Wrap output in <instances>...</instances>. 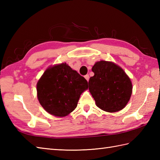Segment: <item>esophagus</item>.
<instances>
[{
	"mask_svg": "<svg viewBox=\"0 0 160 160\" xmlns=\"http://www.w3.org/2000/svg\"><path fill=\"white\" fill-rule=\"evenodd\" d=\"M84 78H85V79L87 80V82H88V81H89V75H86V76H84Z\"/></svg>",
	"mask_w": 160,
	"mask_h": 160,
	"instance_id": "obj_1",
	"label": "esophagus"
}]
</instances>
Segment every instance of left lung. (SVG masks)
<instances>
[{
    "label": "left lung",
    "mask_w": 160,
    "mask_h": 160,
    "mask_svg": "<svg viewBox=\"0 0 160 160\" xmlns=\"http://www.w3.org/2000/svg\"><path fill=\"white\" fill-rule=\"evenodd\" d=\"M94 76L89 81V89L98 107L114 113L126 107L132 93L130 78L120 67L101 60L92 67Z\"/></svg>",
    "instance_id": "obj_1"
}]
</instances>
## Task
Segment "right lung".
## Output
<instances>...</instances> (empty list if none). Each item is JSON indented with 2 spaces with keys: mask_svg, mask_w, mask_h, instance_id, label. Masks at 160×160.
Masks as SVG:
<instances>
[{
  "mask_svg": "<svg viewBox=\"0 0 160 160\" xmlns=\"http://www.w3.org/2000/svg\"><path fill=\"white\" fill-rule=\"evenodd\" d=\"M37 97L47 112L64 117L78 105L80 95L88 89V82L66 63L50 67L37 83Z\"/></svg>",
  "mask_w": 160,
  "mask_h": 160,
  "instance_id": "obj_1",
  "label": "right lung"
}]
</instances>
